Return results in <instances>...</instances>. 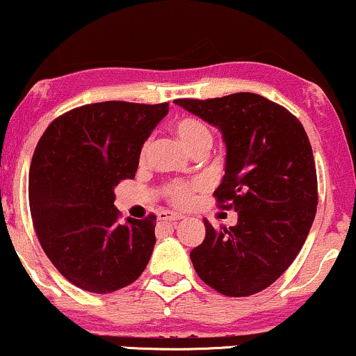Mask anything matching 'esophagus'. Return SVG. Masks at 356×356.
I'll use <instances>...</instances> for the list:
<instances>
[{
    "label": "esophagus",
    "mask_w": 356,
    "mask_h": 356,
    "mask_svg": "<svg viewBox=\"0 0 356 356\" xmlns=\"http://www.w3.org/2000/svg\"><path fill=\"white\" fill-rule=\"evenodd\" d=\"M158 219L160 221H179V219H183V214L173 211H161L158 213Z\"/></svg>",
    "instance_id": "obj_1"
}]
</instances>
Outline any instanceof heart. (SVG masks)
<instances>
[{
    "instance_id": "heart-1",
    "label": "heart",
    "mask_w": 356,
    "mask_h": 356,
    "mask_svg": "<svg viewBox=\"0 0 356 356\" xmlns=\"http://www.w3.org/2000/svg\"><path fill=\"white\" fill-rule=\"evenodd\" d=\"M175 135L179 140V143L186 148L190 153L200 152V150H209L213 143V131L203 120L195 117H185L178 120L173 127ZM148 143H145L140 152V158L147 155ZM196 183H183V181H173L168 185V198L171 203L177 206H188L193 201V195L198 190Z\"/></svg>"
}]
</instances>
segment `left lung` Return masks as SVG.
<instances>
[{
  "label": "left lung",
  "instance_id": "8db88e82",
  "mask_svg": "<svg viewBox=\"0 0 356 356\" xmlns=\"http://www.w3.org/2000/svg\"><path fill=\"white\" fill-rule=\"evenodd\" d=\"M175 104L219 129L226 166L214 191L238 225L219 229L190 252L196 274L227 297H248L274 284L300 252L317 213V171L299 118L252 92Z\"/></svg>",
  "mask_w": 356,
  "mask_h": 356
}]
</instances>
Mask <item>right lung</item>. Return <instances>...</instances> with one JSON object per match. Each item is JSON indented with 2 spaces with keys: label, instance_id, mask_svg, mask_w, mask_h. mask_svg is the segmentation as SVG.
<instances>
[{
  "label": "right lung",
  "instance_id": "obj_1",
  "mask_svg": "<svg viewBox=\"0 0 356 356\" xmlns=\"http://www.w3.org/2000/svg\"><path fill=\"white\" fill-rule=\"evenodd\" d=\"M168 113L165 104H87L57 117L29 168V208L41 248L69 282L108 293L135 282L156 243V216L127 218L115 188L134 178L145 140Z\"/></svg>",
  "mask_w": 356,
  "mask_h": 356
}]
</instances>
